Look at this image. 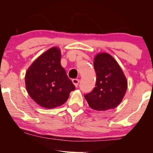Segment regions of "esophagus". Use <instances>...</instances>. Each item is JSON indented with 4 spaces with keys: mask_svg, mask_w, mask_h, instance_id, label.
Here are the masks:
<instances>
[{
    "mask_svg": "<svg viewBox=\"0 0 153 153\" xmlns=\"http://www.w3.org/2000/svg\"><path fill=\"white\" fill-rule=\"evenodd\" d=\"M72 82H73L74 85L76 87H77V86H78V85H79V79H72Z\"/></svg>",
    "mask_w": 153,
    "mask_h": 153,
    "instance_id": "esophagus-1",
    "label": "esophagus"
}]
</instances>
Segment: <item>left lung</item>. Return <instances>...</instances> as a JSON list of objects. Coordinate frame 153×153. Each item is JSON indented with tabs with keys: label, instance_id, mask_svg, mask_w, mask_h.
I'll use <instances>...</instances> for the list:
<instances>
[{
	"label": "left lung",
	"instance_id": "1",
	"mask_svg": "<svg viewBox=\"0 0 153 153\" xmlns=\"http://www.w3.org/2000/svg\"><path fill=\"white\" fill-rule=\"evenodd\" d=\"M96 87L85 98L94 111H104L116 108L122 102L127 89V81L121 66L111 55L105 52L96 55Z\"/></svg>",
	"mask_w": 153,
	"mask_h": 153
}]
</instances>
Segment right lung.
Listing matches in <instances>:
<instances>
[{
  "label": "right lung",
  "instance_id": "1",
  "mask_svg": "<svg viewBox=\"0 0 153 153\" xmlns=\"http://www.w3.org/2000/svg\"><path fill=\"white\" fill-rule=\"evenodd\" d=\"M61 49L53 47L32 62L25 75L27 94L47 109L64 104L75 87L61 65Z\"/></svg>",
  "mask_w": 153,
  "mask_h": 153
}]
</instances>
